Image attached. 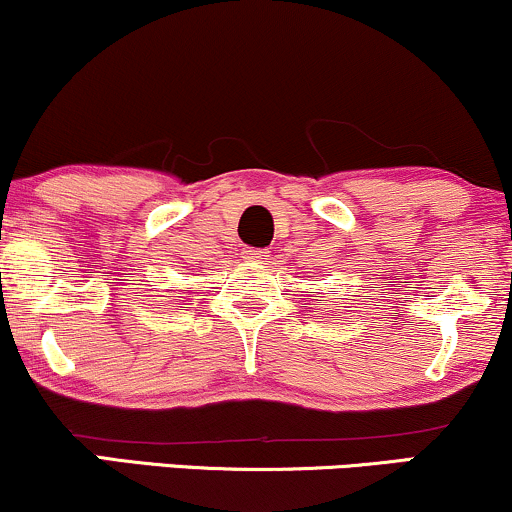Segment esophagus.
Masks as SVG:
<instances>
[{
    "label": "esophagus",
    "mask_w": 512,
    "mask_h": 512,
    "mask_svg": "<svg viewBox=\"0 0 512 512\" xmlns=\"http://www.w3.org/2000/svg\"><path fill=\"white\" fill-rule=\"evenodd\" d=\"M243 257L248 262H264L269 257V250H262V248H245L243 250Z\"/></svg>",
    "instance_id": "esophagus-1"
}]
</instances>
